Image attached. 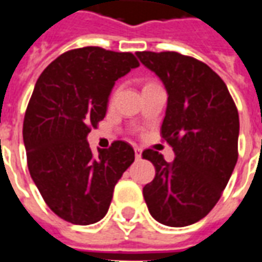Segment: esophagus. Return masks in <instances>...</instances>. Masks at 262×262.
I'll use <instances>...</instances> for the list:
<instances>
[{"label": "esophagus", "mask_w": 262, "mask_h": 262, "mask_svg": "<svg viewBox=\"0 0 262 262\" xmlns=\"http://www.w3.org/2000/svg\"><path fill=\"white\" fill-rule=\"evenodd\" d=\"M135 156H136L137 160L140 159V157H142V148L136 146V147H135Z\"/></svg>", "instance_id": "obj_1"}]
</instances>
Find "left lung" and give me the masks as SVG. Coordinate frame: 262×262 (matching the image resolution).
Listing matches in <instances>:
<instances>
[{
    "instance_id": "left-lung-1",
    "label": "left lung",
    "mask_w": 262,
    "mask_h": 262,
    "mask_svg": "<svg viewBox=\"0 0 262 262\" xmlns=\"http://www.w3.org/2000/svg\"><path fill=\"white\" fill-rule=\"evenodd\" d=\"M163 81L168 101L161 136L176 159L147 148L156 177L143 188L154 219L171 227L196 223L213 209L230 180L238 151V112L225 81L208 64L177 52H137Z\"/></svg>"
}]
</instances>
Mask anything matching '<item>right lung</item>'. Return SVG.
<instances>
[{
    "label": "right lung",
    "instance_id": "1",
    "mask_svg": "<svg viewBox=\"0 0 262 262\" xmlns=\"http://www.w3.org/2000/svg\"><path fill=\"white\" fill-rule=\"evenodd\" d=\"M136 67L129 52L86 46L59 56L37 78L24 119L28 168L46 205L66 222L102 219L135 161L129 143L116 140L94 154L86 136L105 118L115 81Z\"/></svg>",
    "mask_w": 262,
    "mask_h": 262
}]
</instances>
